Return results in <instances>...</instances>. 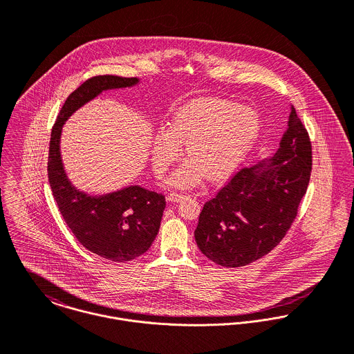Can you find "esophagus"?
<instances>
[{"mask_svg":"<svg viewBox=\"0 0 354 354\" xmlns=\"http://www.w3.org/2000/svg\"><path fill=\"white\" fill-rule=\"evenodd\" d=\"M183 199H185V195L184 194H178V192H171L167 195V201L170 202H181Z\"/></svg>","mask_w":354,"mask_h":354,"instance_id":"34e87169","label":"esophagus"}]
</instances>
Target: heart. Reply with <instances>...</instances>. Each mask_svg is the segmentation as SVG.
<instances>
[{
    "label": "heart",
    "mask_w": 354,
    "mask_h": 354,
    "mask_svg": "<svg viewBox=\"0 0 354 354\" xmlns=\"http://www.w3.org/2000/svg\"><path fill=\"white\" fill-rule=\"evenodd\" d=\"M259 118L251 109L221 98H202L180 109L169 129L153 139L152 163L162 176L185 145L187 159L169 178L174 187H194L205 176L227 177L244 159L259 133Z\"/></svg>",
    "instance_id": "1"
}]
</instances>
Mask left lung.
Instances as JSON below:
<instances>
[{
	"mask_svg": "<svg viewBox=\"0 0 354 354\" xmlns=\"http://www.w3.org/2000/svg\"><path fill=\"white\" fill-rule=\"evenodd\" d=\"M312 171V145L296 109L272 159L241 167L204 203L195 240L211 261L243 267L271 252L295 222Z\"/></svg>",
	"mask_w": 354,
	"mask_h": 354,
	"instance_id": "obj_1",
	"label": "left lung"
}]
</instances>
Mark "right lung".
Returning <instances> with one entry per match:
<instances>
[{"mask_svg":"<svg viewBox=\"0 0 354 354\" xmlns=\"http://www.w3.org/2000/svg\"><path fill=\"white\" fill-rule=\"evenodd\" d=\"M136 77L94 76L79 86L62 104L51 129L48 174L57 207L77 241L111 261H129L147 252L158 234L166 201L140 187L88 196L68 181L59 155L61 129L68 117L104 90L129 87Z\"/></svg>","mask_w":354,"mask_h":354,"instance_id":"obj_1","label":"right lung"}]
</instances>
